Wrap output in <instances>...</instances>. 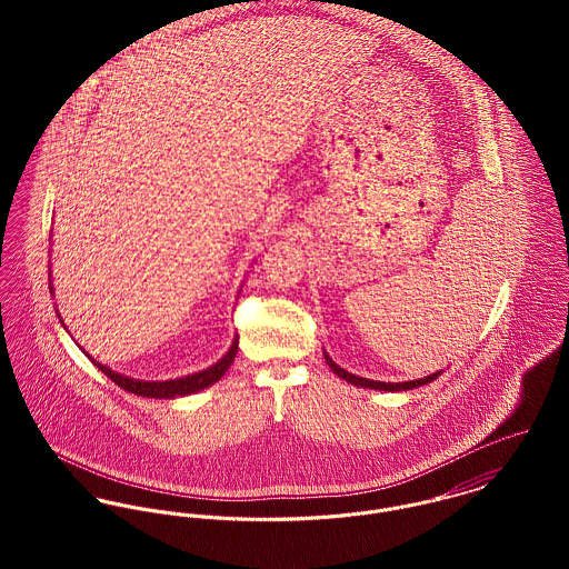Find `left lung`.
<instances>
[{
	"label": "left lung",
	"instance_id": "8db88e82",
	"mask_svg": "<svg viewBox=\"0 0 569 569\" xmlns=\"http://www.w3.org/2000/svg\"><path fill=\"white\" fill-rule=\"evenodd\" d=\"M325 359L326 363H328V368H330L337 377H341L343 381H348V383H352V386H357V388H370V390H381V392H406V390H411V388L427 386V383H431L433 379L440 377V372H433V375H429V377H425V379H416V381H406V383H383V381H370V379L357 377V375H352V372H346L343 368H339V366L328 357V352H325Z\"/></svg>",
	"mask_w": 569,
	"mask_h": 569
}]
</instances>
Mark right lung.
<instances>
[{
    "label": "right lung",
    "instance_id": "obj_1",
    "mask_svg": "<svg viewBox=\"0 0 569 569\" xmlns=\"http://www.w3.org/2000/svg\"><path fill=\"white\" fill-rule=\"evenodd\" d=\"M52 291V287H50ZM237 350H239V337L232 341L230 350L210 368L201 370V372H194V375H188V377H181V379H170V381H140V379H131V377H124V375H118L113 372L111 368L93 361L89 355V359L98 366L100 372L107 375V379H111L118 388L131 392V395H138V397H147V399H174V397H188V395H194L199 390H206L210 388L212 383H217L226 372L228 368L234 363V357H237Z\"/></svg>",
    "mask_w": 569,
    "mask_h": 569
}]
</instances>
